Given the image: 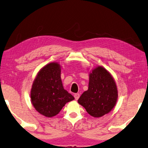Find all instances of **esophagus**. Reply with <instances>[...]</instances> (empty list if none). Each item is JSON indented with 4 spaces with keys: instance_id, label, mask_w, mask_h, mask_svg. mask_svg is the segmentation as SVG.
<instances>
[{
    "instance_id": "esophagus-1",
    "label": "esophagus",
    "mask_w": 148,
    "mask_h": 148,
    "mask_svg": "<svg viewBox=\"0 0 148 148\" xmlns=\"http://www.w3.org/2000/svg\"><path fill=\"white\" fill-rule=\"evenodd\" d=\"M74 97H75V100H78V99L79 98V97H80V94H79V93L75 94H74Z\"/></svg>"
}]
</instances>
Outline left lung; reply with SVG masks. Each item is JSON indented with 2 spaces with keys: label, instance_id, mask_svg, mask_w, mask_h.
Masks as SVG:
<instances>
[{
  "label": "left lung",
  "instance_id": "1",
  "mask_svg": "<svg viewBox=\"0 0 148 148\" xmlns=\"http://www.w3.org/2000/svg\"><path fill=\"white\" fill-rule=\"evenodd\" d=\"M118 98L115 81L104 67L98 66L89 73L88 88L80 96L78 103L89 115L101 117L115 107Z\"/></svg>",
  "mask_w": 148,
  "mask_h": 148
}]
</instances>
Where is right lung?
Returning a JSON list of instances; mask_svg holds the SVG:
<instances>
[{
    "label": "right lung",
    "mask_w": 148,
    "mask_h": 148,
    "mask_svg": "<svg viewBox=\"0 0 148 148\" xmlns=\"http://www.w3.org/2000/svg\"><path fill=\"white\" fill-rule=\"evenodd\" d=\"M30 96L35 110L47 117L58 114L65 103L75 99L63 86L61 66L57 62L48 64L38 72Z\"/></svg>",
    "instance_id": "1"
}]
</instances>
